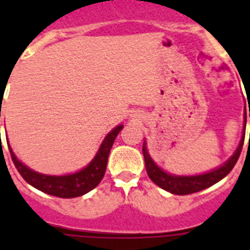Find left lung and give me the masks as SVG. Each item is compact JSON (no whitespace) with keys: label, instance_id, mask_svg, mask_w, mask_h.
Segmentation results:
<instances>
[{"label":"left lung","instance_id":"left-lung-1","mask_svg":"<svg viewBox=\"0 0 250 250\" xmlns=\"http://www.w3.org/2000/svg\"><path fill=\"white\" fill-rule=\"evenodd\" d=\"M249 118H250V110H249ZM247 125V111L244 114V128ZM244 136L245 131L243 132L241 140L239 143V146L236 148L235 153L229 157V160L226 161L225 164L221 165L217 168L205 172V174L198 175H174L170 172H166L162 170L158 165L152 160V157L149 154L148 148H146V141L144 140L143 144V154H144L145 167H146V172H148L149 178L153 183H156L157 186L161 187L162 189L167 190L172 194H190L194 192H200L202 189L209 188L213 184L218 183L219 180L227 176L229 171L232 170L233 166L236 165L239 157H240L243 144H244Z\"/></svg>","mask_w":250,"mask_h":250}]
</instances>
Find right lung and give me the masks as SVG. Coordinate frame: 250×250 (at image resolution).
<instances>
[{
    "mask_svg": "<svg viewBox=\"0 0 250 250\" xmlns=\"http://www.w3.org/2000/svg\"><path fill=\"white\" fill-rule=\"evenodd\" d=\"M122 128H123V125H117L115 128L111 129L106 135L94 158L84 168L76 171L74 174L60 175V176L40 174V172L31 170L29 167H27L24 164H21V161L18 160L9 143H7V145H9V150L14 165L17 167V170L19 171V174L23 176V179L28 184L35 187L36 189L44 192V193L52 194V196H56V197H79V196H83V194L88 193L93 188H96L102 180L104 175H105L106 166H107L109 153L111 150L115 137L118 136V133L121 132Z\"/></svg>",
    "mask_w": 250,
    "mask_h": 250,
    "instance_id": "add662e5",
    "label": "right lung"
}]
</instances>
